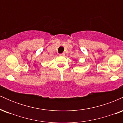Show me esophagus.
<instances>
[{
    "label": "esophagus",
    "mask_w": 123,
    "mask_h": 123,
    "mask_svg": "<svg viewBox=\"0 0 123 123\" xmlns=\"http://www.w3.org/2000/svg\"><path fill=\"white\" fill-rule=\"evenodd\" d=\"M64 55H65V53L60 54V56H64Z\"/></svg>",
    "instance_id": "1"
}]
</instances>
